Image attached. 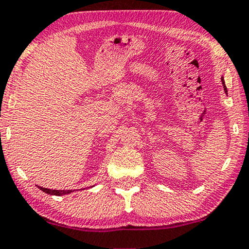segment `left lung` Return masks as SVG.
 <instances>
[{
  "label": "left lung",
  "instance_id": "8db88e82",
  "mask_svg": "<svg viewBox=\"0 0 249 249\" xmlns=\"http://www.w3.org/2000/svg\"><path fill=\"white\" fill-rule=\"evenodd\" d=\"M222 83H223V85H224V91L228 92V89H226V87H225V82H224V78L223 77H222Z\"/></svg>",
  "mask_w": 249,
  "mask_h": 249
}]
</instances>
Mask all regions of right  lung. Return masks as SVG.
Masks as SVG:
<instances>
[{
  "label": "right lung",
  "instance_id": "add662e5",
  "mask_svg": "<svg viewBox=\"0 0 249 249\" xmlns=\"http://www.w3.org/2000/svg\"><path fill=\"white\" fill-rule=\"evenodd\" d=\"M42 192L46 193V194L50 195H56V196H61V195H67L70 194L72 190H55V189H48V188H44V187H39Z\"/></svg>",
  "mask_w": 249,
  "mask_h": 249
}]
</instances>
